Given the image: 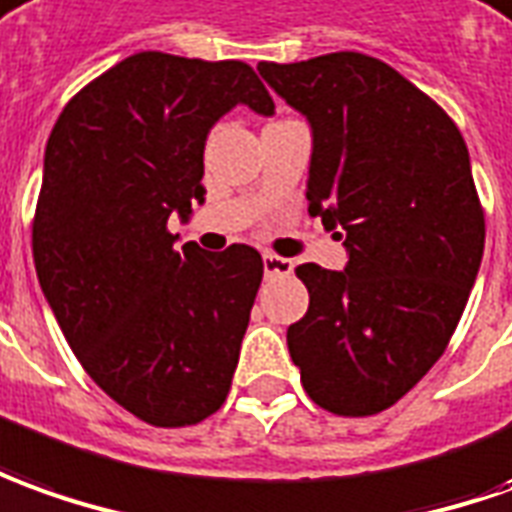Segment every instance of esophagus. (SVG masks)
Listing matches in <instances>:
<instances>
[{"label": "esophagus", "instance_id": "esophagus-1", "mask_svg": "<svg viewBox=\"0 0 512 512\" xmlns=\"http://www.w3.org/2000/svg\"><path fill=\"white\" fill-rule=\"evenodd\" d=\"M262 262H264V276H267V278L290 276V273H292L290 259H284V256H276V253H264Z\"/></svg>", "mask_w": 512, "mask_h": 512}]
</instances>
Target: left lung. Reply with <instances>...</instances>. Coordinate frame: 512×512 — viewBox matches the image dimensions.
<instances>
[{
    "label": "left lung",
    "mask_w": 512,
    "mask_h": 512,
    "mask_svg": "<svg viewBox=\"0 0 512 512\" xmlns=\"http://www.w3.org/2000/svg\"><path fill=\"white\" fill-rule=\"evenodd\" d=\"M312 125L309 214L343 228L348 264H301L306 315L287 329L317 407H393L446 351L485 248L468 147L432 97L379 58L331 52L259 63Z\"/></svg>",
    "instance_id": "8db88e82"
}]
</instances>
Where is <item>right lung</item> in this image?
I'll use <instances>...</instances> for the list:
<instances>
[{"mask_svg":"<svg viewBox=\"0 0 512 512\" xmlns=\"http://www.w3.org/2000/svg\"><path fill=\"white\" fill-rule=\"evenodd\" d=\"M239 102L276 108L248 63L136 52L80 88L49 133L35 273L74 357L144 424H200L231 390L262 256L178 250L167 222L203 200L206 136Z\"/></svg>","mask_w":512,"mask_h":512,"instance_id":"add662e5","label":"right lung"}]
</instances>
